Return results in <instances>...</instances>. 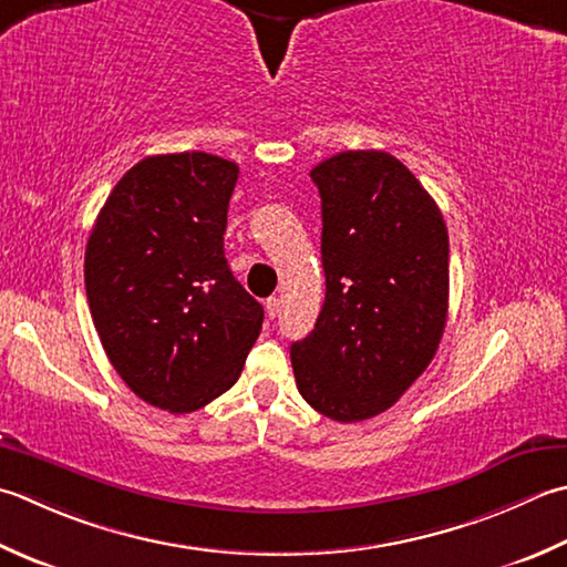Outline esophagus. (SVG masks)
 <instances>
[{
    "label": "esophagus",
    "mask_w": 567,
    "mask_h": 567,
    "mask_svg": "<svg viewBox=\"0 0 567 567\" xmlns=\"http://www.w3.org/2000/svg\"><path fill=\"white\" fill-rule=\"evenodd\" d=\"M265 312H268L270 319H275L277 312H280V299H277V297L265 299Z\"/></svg>",
    "instance_id": "1"
}]
</instances>
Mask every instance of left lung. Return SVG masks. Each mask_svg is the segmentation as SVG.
Returning a JSON list of instances; mask_svg holds the SVG:
<instances>
[{"instance_id": "obj_1", "label": "left lung", "mask_w": 567, "mask_h": 567, "mask_svg": "<svg viewBox=\"0 0 567 567\" xmlns=\"http://www.w3.org/2000/svg\"><path fill=\"white\" fill-rule=\"evenodd\" d=\"M327 295L290 349L317 413L361 423L398 403L440 347L450 299V238L413 172L379 150L317 164Z\"/></svg>"}]
</instances>
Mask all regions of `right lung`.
Returning a JSON list of instances; mask_svg holds the SVG:
<instances>
[{
  "label": "right lung",
  "instance_id": "obj_1",
  "mask_svg": "<svg viewBox=\"0 0 567 567\" xmlns=\"http://www.w3.org/2000/svg\"><path fill=\"white\" fill-rule=\"evenodd\" d=\"M238 164L206 152L137 162L85 246V295L113 369L144 403L194 413L238 381L262 307L224 233Z\"/></svg>",
  "mask_w": 567,
  "mask_h": 567
}]
</instances>
